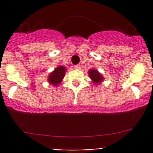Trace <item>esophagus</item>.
<instances>
[{
  "instance_id": "34e87169",
  "label": "esophagus",
  "mask_w": 153,
  "mask_h": 153,
  "mask_svg": "<svg viewBox=\"0 0 153 153\" xmlns=\"http://www.w3.org/2000/svg\"><path fill=\"white\" fill-rule=\"evenodd\" d=\"M75 69H81V65H80V64H77V65L75 66Z\"/></svg>"
}]
</instances>
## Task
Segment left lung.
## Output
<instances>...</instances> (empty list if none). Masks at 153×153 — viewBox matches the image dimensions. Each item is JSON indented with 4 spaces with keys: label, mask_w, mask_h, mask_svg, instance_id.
Here are the masks:
<instances>
[{
    "label": "left lung",
    "mask_w": 153,
    "mask_h": 153,
    "mask_svg": "<svg viewBox=\"0 0 153 153\" xmlns=\"http://www.w3.org/2000/svg\"><path fill=\"white\" fill-rule=\"evenodd\" d=\"M88 75H89V78L92 79V82H93L94 84H97V85L101 84V83L102 82L103 80H104L103 75H101L97 69H90V70H89V72H88Z\"/></svg>",
    "instance_id": "8db88e82"
}]
</instances>
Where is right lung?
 Instances as JSON below:
<instances>
[{
  "mask_svg": "<svg viewBox=\"0 0 153 153\" xmlns=\"http://www.w3.org/2000/svg\"><path fill=\"white\" fill-rule=\"evenodd\" d=\"M66 71H67V69H66V67H64V66H58L48 76L47 81L52 85L55 86H58L62 81L63 78H64V75H65Z\"/></svg>",
  "mask_w": 153,
  "mask_h": 153,
  "instance_id": "obj_1",
  "label": "right lung"
}]
</instances>
